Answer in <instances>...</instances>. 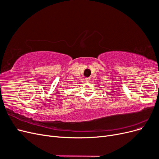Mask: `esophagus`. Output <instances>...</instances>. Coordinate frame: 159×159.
Instances as JSON below:
<instances>
[{"mask_svg": "<svg viewBox=\"0 0 159 159\" xmlns=\"http://www.w3.org/2000/svg\"><path fill=\"white\" fill-rule=\"evenodd\" d=\"M90 80H91L90 78H85V81H87V82H89Z\"/></svg>", "mask_w": 159, "mask_h": 159, "instance_id": "1", "label": "esophagus"}]
</instances>
